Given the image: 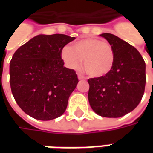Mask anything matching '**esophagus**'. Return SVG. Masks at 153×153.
<instances>
[{
    "instance_id": "1",
    "label": "esophagus",
    "mask_w": 153,
    "mask_h": 153,
    "mask_svg": "<svg viewBox=\"0 0 153 153\" xmlns=\"http://www.w3.org/2000/svg\"><path fill=\"white\" fill-rule=\"evenodd\" d=\"M78 79L79 80H83V79H85V77L82 75V74H78Z\"/></svg>"
}]
</instances>
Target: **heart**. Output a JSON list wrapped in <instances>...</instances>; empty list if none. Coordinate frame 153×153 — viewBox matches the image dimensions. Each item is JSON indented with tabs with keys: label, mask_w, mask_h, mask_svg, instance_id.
Instances as JSON below:
<instances>
[{
	"label": "heart",
	"mask_w": 153,
	"mask_h": 153,
	"mask_svg": "<svg viewBox=\"0 0 153 153\" xmlns=\"http://www.w3.org/2000/svg\"><path fill=\"white\" fill-rule=\"evenodd\" d=\"M61 58L67 66L77 70L83 60V69L89 76L100 78L111 71L115 55L108 42L96 38H84L74 42L72 47H65Z\"/></svg>",
	"instance_id": "obj_1"
}]
</instances>
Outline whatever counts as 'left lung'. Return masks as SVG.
<instances>
[{
    "label": "left lung",
    "mask_w": 153,
    "mask_h": 153,
    "mask_svg": "<svg viewBox=\"0 0 153 153\" xmlns=\"http://www.w3.org/2000/svg\"><path fill=\"white\" fill-rule=\"evenodd\" d=\"M111 46L115 62L106 76L88 79V101L93 111L118 118L137 107L143 96L146 65L138 51L111 33L100 34Z\"/></svg>",
    "instance_id": "8db88e82"
}]
</instances>
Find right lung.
I'll return each instance as SVG.
<instances>
[{"label": "right lung", "mask_w": 153, "mask_h": 153, "mask_svg": "<svg viewBox=\"0 0 153 153\" xmlns=\"http://www.w3.org/2000/svg\"><path fill=\"white\" fill-rule=\"evenodd\" d=\"M65 34H39L17 49L10 63V83L15 102L27 115L51 120L63 115L79 83L64 66L63 47L74 40Z\"/></svg>", "instance_id": "add662e5"}]
</instances>
